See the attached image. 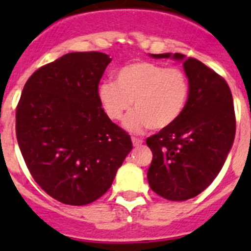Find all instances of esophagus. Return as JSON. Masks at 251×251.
I'll return each mask as SVG.
<instances>
[{
  "instance_id": "obj_1",
  "label": "esophagus",
  "mask_w": 251,
  "mask_h": 251,
  "mask_svg": "<svg viewBox=\"0 0 251 251\" xmlns=\"http://www.w3.org/2000/svg\"><path fill=\"white\" fill-rule=\"evenodd\" d=\"M132 143L134 147H139V146L143 143V139L141 138H137V137H132Z\"/></svg>"
}]
</instances>
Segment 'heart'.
<instances>
[{
	"instance_id": "1",
	"label": "heart",
	"mask_w": 251,
	"mask_h": 251,
	"mask_svg": "<svg viewBox=\"0 0 251 251\" xmlns=\"http://www.w3.org/2000/svg\"><path fill=\"white\" fill-rule=\"evenodd\" d=\"M190 97V81L179 68H166L152 61H134L122 66L115 81L104 80L98 86V99L106 117L119 121L124 128L142 133L147 128L165 129L182 115Z\"/></svg>"
}]
</instances>
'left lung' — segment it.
<instances>
[{"instance_id":"left-lung-1","label":"left lung","mask_w":251,"mask_h":251,"mask_svg":"<svg viewBox=\"0 0 251 251\" xmlns=\"http://www.w3.org/2000/svg\"><path fill=\"white\" fill-rule=\"evenodd\" d=\"M182 61L190 81L187 105L178 121L148 137L153 154L148 183L166 200L185 201L208 187L223 168L235 138L234 101L224 77L183 54H151Z\"/></svg>"}]
</instances>
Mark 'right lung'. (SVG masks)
<instances>
[{
	"mask_svg": "<svg viewBox=\"0 0 251 251\" xmlns=\"http://www.w3.org/2000/svg\"><path fill=\"white\" fill-rule=\"evenodd\" d=\"M110 61L98 51L69 52L37 69L17 104L16 137L26 166L46 194L66 205L103 196L133 148L99 103V81Z\"/></svg>",
	"mask_w": 251,
	"mask_h": 251,
	"instance_id": "1",
	"label": "right lung"
}]
</instances>
